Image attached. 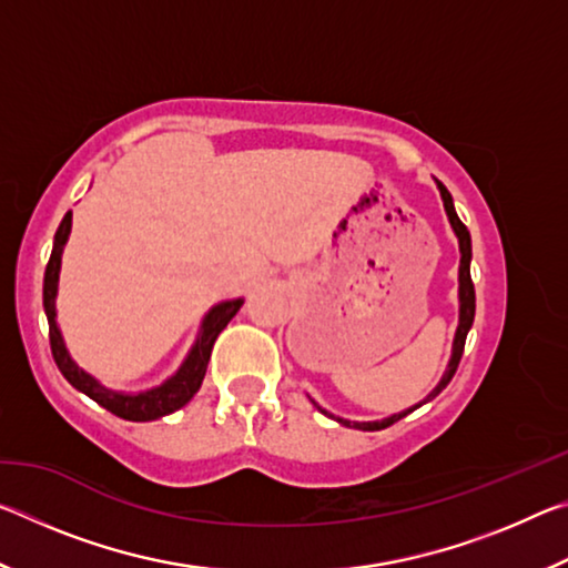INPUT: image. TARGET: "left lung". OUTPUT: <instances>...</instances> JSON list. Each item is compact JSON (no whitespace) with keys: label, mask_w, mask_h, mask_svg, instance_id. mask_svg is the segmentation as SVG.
<instances>
[{"label":"left lung","mask_w":568,"mask_h":568,"mask_svg":"<svg viewBox=\"0 0 568 568\" xmlns=\"http://www.w3.org/2000/svg\"><path fill=\"white\" fill-rule=\"evenodd\" d=\"M438 190H440V197H444V207H446V215H448V223L454 227V233L458 237V250H460V265H458V328H456V338H454V353H450V361H448V368L444 373V378H440L438 386L428 393L426 398H423L418 406H413L408 410H400V413H393V416L383 418V420H368V423H358V420H345V418H335L343 426H353L358 430H381V428H388L393 423L406 418L408 413H413L416 408H420L423 403L434 400L440 390H444L450 378H454V373L460 363V355H464V345H466V335L470 331V325H474V315H476V291H474V281H470V233L466 230V225L460 223L458 215H456V207H454V197H450V192L440 185L438 182ZM315 403V400H313ZM315 408L325 416H331L328 410H323L318 403H315ZM333 418V416H331Z\"/></svg>","instance_id":"8db88e82"}]
</instances>
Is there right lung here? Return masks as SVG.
I'll return each instance as SVG.
<instances>
[{
    "mask_svg": "<svg viewBox=\"0 0 568 568\" xmlns=\"http://www.w3.org/2000/svg\"><path fill=\"white\" fill-rule=\"evenodd\" d=\"M70 230H72V210L62 217V223L54 233V245H52L50 263H47V271H44V291H42L47 323H50V345H52L57 368L62 371V376L70 381L77 390H82L84 396H90L94 403H100L102 408H108L110 413H114V416H120L124 420H138V423L158 420L162 416H168V413H175L178 408L185 406L192 396H195L200 386H203L207 361H210V353H213L217 335L223 333L225 325L235 318L240 305H243V297L220 303L205 315L203 325H200L197 341L190 348L185 363H182L175 376L168 378L162 386L140 390V393L112 390L108 386H102L98 378H92L90 373H84L80 365L72 361V355L67 351L64 338L60 333V325H57V307H54L57 281H60L62 250H64L67 237H70Z\"/></svg>",
    "mask_w": 568,
    "mask_h": 568,
    "instance_id": "right-lung-1",
    "label": "right lung"
}]
</instances>
